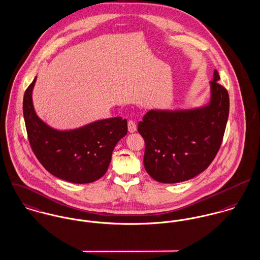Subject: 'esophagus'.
Returning a JSON list of instances; mask_svg holds the SVG:
<instances>
[{"label": "esophagus", "instance_id": "1", "mask_svg": "<svg viewBox=\"0 0 260 260\" xmlns=\"http://www.w3.org/2000/svg\"><path fill=\"white\" fill-rule=\"evenodd\" d=\"M127 128L129 133H136L137 132V124L134 120H128L127 122Z\"/></svg>", "mask_w": 260, "mask_h": 260}]
</instances>
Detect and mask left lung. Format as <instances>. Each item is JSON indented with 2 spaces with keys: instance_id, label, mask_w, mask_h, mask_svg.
<instances>
[{
  "instance_id": "left-lung-1",
  "label": "left lung",
  "mask_w": 260,
  "mask_h": 260,
  "mask_svg": "<svg viewBox=\"0 0 260 260\" xmlns=\"http://www.w3.org/2000/svg\"><path fill=\"white\" fill-rule=\"evenodd\" d=\"M214 71L209 102L192 109H153L139 123L145 141L143 164L160 183H179L202 173L221 144L230 111L228 91Z\"/></svg>"
}]
</instances>
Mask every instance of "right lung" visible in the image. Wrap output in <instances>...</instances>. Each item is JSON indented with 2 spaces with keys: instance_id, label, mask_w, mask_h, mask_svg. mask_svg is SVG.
I'll return each instance as SVG.
<instances>
[{
  "instance_id": "obj_1",
  "label": "right lung",
  "mask_w": 260,
  "mask_h": 260,
  "mask_svg": "<svg viewBox=\"0 0 260 260\" xmlns=\"http://www.w3.org/2000/svg\"><path fill=\"white\" fill-rule=\"evenodd\" d=\"M37 79L36 76L27 87L22 103L27 137L37 158L50 174L70 183L100 179L108 170L115 146L127 134V121L116 117L70 129L54 128L35 110L32 91Z\"/></svg>"
}]
</instances>
